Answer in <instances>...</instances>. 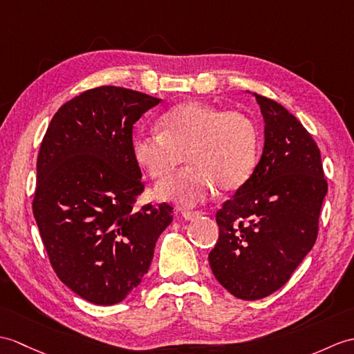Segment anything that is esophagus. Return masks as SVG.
I'll return each instance as SVG.
<instances>
[{
    "instance_id": "34e87169",
    "label": "esophagus",
    "mask_w": 354,
    "mask_h": 354,
    "mask_svg": "<svg viewBox=\"0 0 354 354\" xmlns=\"http://www.w3.org/2000/svg\"><path fill=\"white\" fill-rule=\"evenodd\" d=\"M180 214H183V217L185 220H194L197 217H201L203 212L202 211H183V212H180Z\"/></svg>"
}]
</instances>
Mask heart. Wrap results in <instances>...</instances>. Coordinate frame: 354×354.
I'll use <instances>...</instances> for the list:
<instances>
[{
    "mask_svg": "<svg viewBox=\"0 0 354 354\" xmlns=\"http://www.w3.org/2000/svg\"><path fill=\"white\" fill-rule=\"evenodd\" d=\"M161 131L138 133L133 157L152 179H164L185 160L179 175L157 187V196L184 207L203 202L214 193L238 190L258 162L259 136L244 113L187 101L167 110L158 120Z\"/></svg>",
    "mask_w": 354,
    "mask_h": 354,
    "instance_id": "heart-1",
    "label": "heart"
}]
</instances>
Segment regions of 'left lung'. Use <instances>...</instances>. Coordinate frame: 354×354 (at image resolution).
Masks as SVG:
<instances>
[{
	"instance_id": "left-lung-1",
	"label": "left lung",
	"mask_w": 354,
	"mask_h": 354,
	"mask_svg": "<svg viewBox=\"0 0 354 354\" xmlns=\"http://www.w3.org/2000/svg\"><path fill=\"white\" fill-rule=\"evenodd\" d=\"M264 118V151L248 183L217 211L208 254L221 286L243 300L273 294L314 248L327 180L322 153L297 118L253 93Z\"/></svg>"
}]
</instances>
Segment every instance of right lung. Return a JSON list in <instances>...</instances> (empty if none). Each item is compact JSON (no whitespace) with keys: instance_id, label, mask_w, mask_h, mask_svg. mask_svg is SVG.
I'll list each match as a JSON object with an SVG mask.
<instances>
[{"instance_id":"1","label":"right lung","mask_w":354,"mask_h":354,"mask_svg":"<svg viewBox=\"0 0 354 354\" xmlns=\"http://www.w3.org/2000/svg\"><path fill=\"white\" fill-rule=\"evenodd\" d=\"M136 90L101 86L63 104L37 157L32 214L60 281L95 305H114L149 270L169 203L136 208L143 193L133 125L160 104Z\"/></svg>"}]
</instances>
